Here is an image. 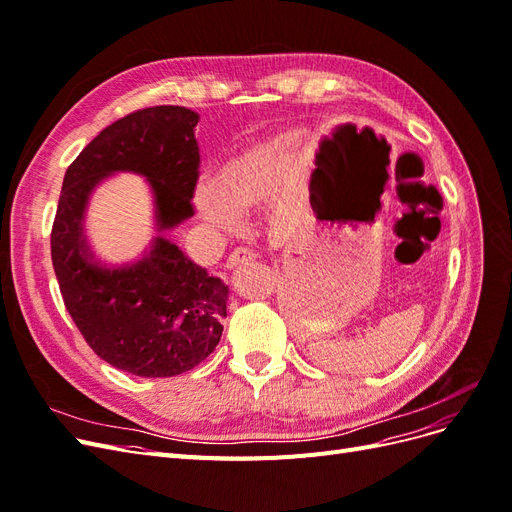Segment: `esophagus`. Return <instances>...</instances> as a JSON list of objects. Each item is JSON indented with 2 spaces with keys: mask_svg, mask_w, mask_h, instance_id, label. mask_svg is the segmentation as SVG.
I'll return each instance as SVG.
<instances>
[{
  "mask_svg": "<svg viewBox=\"0 0 512 512\" xmlns=\"http://www.w3.org/2000/svg\"><path fill=\"white\" fill-rule=\"evenodd\" d=\"M258 256H256V252L254 250H247V247H239V250H235L230 254V258H228V262H226V267L230 269V271H235V269H241V267H245V265H250V262H254Z\"/></svg>",
  "mask_w": 512,
  "mask_h": 512,
  "instance_id": "34e87169",
  "label": "esophagus"
}]
</instances>
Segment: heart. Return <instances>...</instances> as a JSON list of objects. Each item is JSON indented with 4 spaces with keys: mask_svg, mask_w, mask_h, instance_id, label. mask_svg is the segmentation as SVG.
Returning <instances> with one entry per match:
<instances>
[{
    "mask_svg": "<svg viewBox=\"0 0 512 512\" xmlns=\"http://www.w3.org/2000/svg\"><path fill=\"white\" fill-rule=\"evenodd\" d=\"M282 143L258 141L226 158L215 185L198 188L196 205L203 218L224 230H235L241 224V213H250L269 203L277 188Z\"/></svg>",
    "mask_w": 512,
    "mask_h": 512,
    "instance_id": "b5f03b06",
    "label": "heart"
}]
</instances>
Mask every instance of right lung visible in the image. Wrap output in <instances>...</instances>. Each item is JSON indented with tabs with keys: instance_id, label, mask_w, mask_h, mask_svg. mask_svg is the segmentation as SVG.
<instances>
[{
	"instance_id": "obj_1",
	"label": "right lung",
	"mask_w": 512,
	"mask_h": 512,
	"mask_svg": "<svg viewBox=\"0 0 512 512\" xmlns=\"http://www.w3.org/2000/svg\"><path fill=\"white\" fill-rule=\"evenodd\" d=\"M198 113L153 106L104 128L66 170L51 232V258L68 314L100 359L141 378L190 371L220 344L228 286L164 237L194 215ZM115 172L148 179L159 237L123 266L88 254L82 220L88 198Z\"/></svg>"
}]
</instances>
